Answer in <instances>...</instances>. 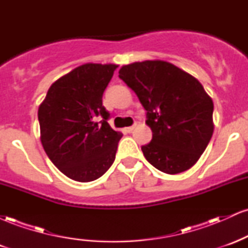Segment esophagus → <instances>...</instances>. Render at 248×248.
<instances>
[{
  "instance_id": "34e87169",
  "label": "esophagus",
  "mask_w": 248,
  "mask_h": 248,
  "mask_svg": "<svg viewBox=\"0 0 248 248\" xmlns=\"http://www.w3.org/2000/svg\"><path fill=\"white\" fill-rule=\"evenodd\" d=\"M134 128H135V124H134V126H130V127L124 128V130H126V133H132L133 130H134Z\"/></svg>"
}]
</instances>
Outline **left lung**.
<instances>
[{
	"label": "left lung",
	"instance_id": "1",
	"mask_svg": "<svg viewBox=\"0 0 248 248\" xmlns=\"http://www.w3.org/2000/svg\"><path fill=\"white\" fill-rule=\"evenodd\" d=\"M119 78L147 110L153 139L141 147L147 161L162 172L190 169L213 133V102L197 79L163 61L124 65Z\"/></svg>",
	"mask_w": 248,
	"mask_h": 248
}]
</instances>
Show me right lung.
Wrapping results in <instances>:
<instances>
[{"instance_id": "1", "label": "right lung", "mask_w": 248, "mask_h": 248, "mask_svg": "<svg viewBox=\"0 0 248 248\" xmlns=\"http://www.w3.org/2000/svg\"><path fill=\"white\" fill-rule=\"evenodd\" d=\"M116 67L114 64L77 67L51 85L39 106L43 148L71 179H98L115 160L122 134L108 124L110 114L102 106V95Z\"/></svg>"}]
</instances>
